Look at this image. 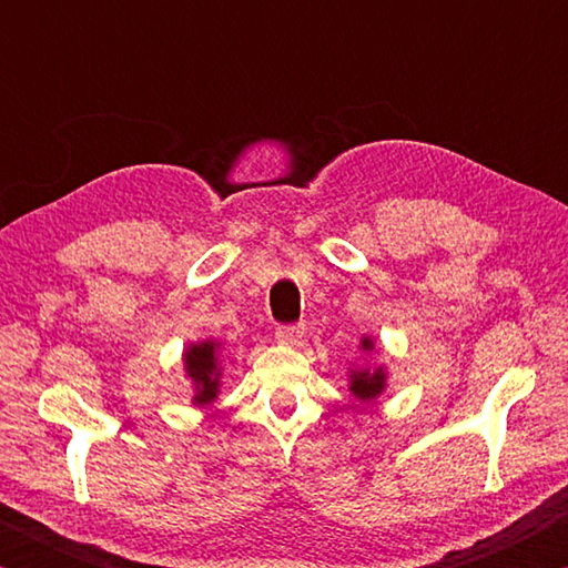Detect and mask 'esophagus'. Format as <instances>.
I'll list each match as a JSON object with an SVG mask.
<instances>
[{"mask_svg": "<svg viewBox=\"0 0 568 568\" xmlns=\"http://www.w3.org/2000/svg\"><path fill=\"white\" fill-rule=\"evenodd\" d=\"M275 335H277V341L281 343H297L303 338V325H281V328L275 331Z\"/></svg>", "mask_w": 568, "mask_h": 568, "instance_id": "1", "label": "esophagus"}]
</instances>
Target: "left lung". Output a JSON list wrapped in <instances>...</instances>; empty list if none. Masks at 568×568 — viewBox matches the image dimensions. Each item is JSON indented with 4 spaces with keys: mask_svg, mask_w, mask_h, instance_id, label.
Here are the masks:
<instances>
[{
    "mask_svg": "<svg viewBox=\"0 0 568 568\" xmlns=\"http://www.w3.org/2000/svg\"><path fill=\"white\" fill-rule=\"evenodd\" d=\"M361 351L363 353H373L376 351V343L368 335H363L361 338ZM388 373L383 365H361V368H351V393L361 403H373L376 400L383 390L388 386Z\"/></svg>",
    "mask_w": 568,
    "mask_h": 568,
    "instance_id": "8db88e82",
    "label": "left lung"
}]
</instances>
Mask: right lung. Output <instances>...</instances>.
<instances>
[{
	"instance_id": "obj_1",
	"label": "right lung",
	"mask_w": 568,
	"mask_h": 568,
	"mask_svg": "<svg viewBox=\"0 0 568 568\" xmlns=\"http://www.w3.org/2000/svg\"><path fill=\"white\" fill-rule=\"evenodd\" d=\"M187 378L192 381V406H210L220 393V378H223V363H220V343L200 341L190 343L182 353Z\"/></svg>"
}]
</instances>
